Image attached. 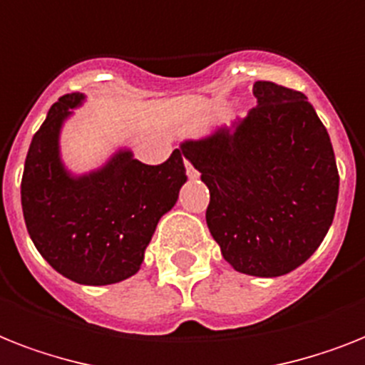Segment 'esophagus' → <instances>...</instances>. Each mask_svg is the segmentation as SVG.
<instances>
[{
    "label": "esophagus",
    "mask_w": 365,
    "mask_h": 365,
    "mask_svg": "<svg viewBox=\"0 0 365 365\" xmlns=\"http://www.w3.org/2000/svg\"><path fill=\"white\" fill-rule=\"evenodd\" d=\"M185 168H187V176L191 178V180H195V178L198 176V173H197V170H195V168H192V165L187 161V159H185Z\"/></svg>",
    "instance_id": "34e87169"
}]
</instances>
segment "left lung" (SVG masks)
Wrapping results in <instances>:
<instances>
[{
  "instance_id": "obj_1",
  "label": "left lung",
  "mask_w": 365,
  "mask_h": 365,
  "mask_svg": "<svg viewBox=\"0 0 365 365\" xmlns=\"http://www.w3.org/2000/svg\"><path fill=\"white\" fill-rule=\"evenodd\" d=\"M234 129L182 144L210 189L206 223L242 274L285 275L304 264L336 213L339 173L327 127L302 91L269 80Z\"/></svg>"
}]
</instances>
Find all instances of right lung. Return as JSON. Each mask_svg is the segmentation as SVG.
<instances>
[{"label":"right lung","mask_w":365,"mask_h":365,"mask_svg":"<svg viewBox=\"0 0 365 365\" xmlns=\"http://www.w3.org/2000/svg\"><path fill=\"white\" fill-rule=\"evenodd\" d=\"M82 101L67 93L34 135L24 165L22 212L43 259L80 285H112L140 269L163 213L178 200L187 174L183 152L144 165L120 152L105 168L73 178L59 161V127Z\"/></svg>","instance_id":"1"}]
</instances>
